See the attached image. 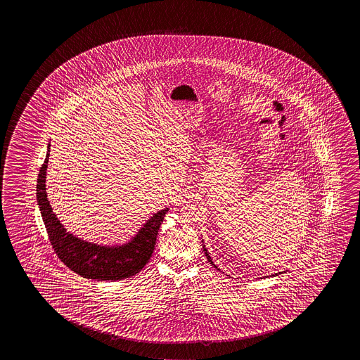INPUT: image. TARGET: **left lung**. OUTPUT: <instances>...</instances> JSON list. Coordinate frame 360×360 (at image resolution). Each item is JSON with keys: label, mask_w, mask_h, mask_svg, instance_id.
I'll use <instances>...</instances> for the list:
<instances>
[{"label": "left lung", "mask_w": 360, "mask_h": 360, "mask_svg": "<svg viewBox=\"0 0 360 360\" xmlns=\"http://www.w3.org/2000/svg\"><path fill=\"white\" fill-rule=\"evenodd\" d=\"M203 250H205V254H206L207 259H208V262H211V264H212V265L214 266V264H213L212 259H211V257H210V255H208V252H207V250H206V248H205V246H203ZM214 267H216V269H217V266H214Z\"/></svg>", "instance_id": "left-lung-1"}]
</instances>
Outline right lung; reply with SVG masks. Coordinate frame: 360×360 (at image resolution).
<instances>
[{
  "label": "right lung",
  "mask_w": 360,
  "mask_h": 360,
  "mask_svg": "<svg viewBox=\"0 0 360 360\" xmlns=\"http://www.w3.org/2000/svg\"><path fill=\"white\" fill-rule=\"evenodd\" d=\"M49 155L48 152L39 172L36 195L42 221L55 254L71 269V271L98 281L122 280L141 271L153 254L157 235L168 208L162 210L148 219L138 235L123 246L109 248L83 241L66 232L50 206L45 188Z\"/></svg>",
  "instance_id": "obj_1"
}]
</instances>
